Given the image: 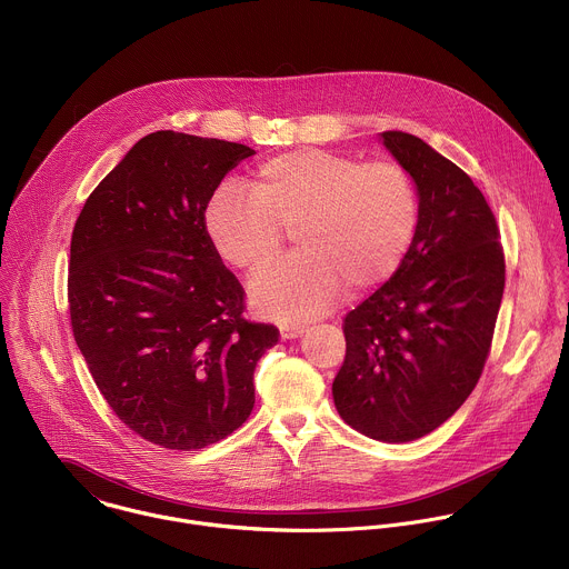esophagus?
Returning a JSON list of instances; mask_svg holds the SVG:
<instances>
[{
    "label": "esophagus",
    "mask_w": 569,
    "mask_h": 569,
    "mask_svg": "<svg viewBox=\"0 0 569 569\" xmlns=\"http://www.w3.org/2000/svg\"><path fill=\"white\" fill-rule=\"evenodd\" d=\"M306 332V328L301 326V323H286V326H281V337L283 339H299L301 335Z\"/></svg>",
    "instance_id": "esophagus-1"
}]
</instances>
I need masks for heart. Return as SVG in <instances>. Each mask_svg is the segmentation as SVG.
Segmentation results:
<instances>
[{"mask_svg":"<svg viewBox=\"0 0 569 569\" xmlns=\"http://www.w3.org/2000/svg\"><path fill=\"white\" fill-rule=\"evenodd\" d=\"M207 232L239 270L272 261L292 230L299 252L261 270L252 303L286 321H306L387 283L402 266L420 222V198L396 162H360L328 149H297L261 162L250 198L220 193Z\"/></svg>","mask_w":569,"mask_h":569,"instance_id":"b5f03b06","label":"heart"}]
</instances>
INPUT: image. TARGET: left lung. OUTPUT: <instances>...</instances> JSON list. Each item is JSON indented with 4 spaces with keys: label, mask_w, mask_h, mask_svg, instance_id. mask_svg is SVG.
Returning <instances> with one entry per match:
<instances>
[{
    "label": "left lung",
    "mask_w": 569,
    "mask_h": 569,
    "mask_svg": "<svg viewBox=\"0 0 569 569\" xmlns=\"http://www.w3.org/2000/svg\"><path fill=\"white\" fill-rule=\"evenodd\" d=\"M416 180L420 222L400 270L342 321L332 393L342 420L380 442L445 425L475 389L506 286L497 220L472 180L418 136L382 131Z\"/></svg>",
    "instance_id": "8db88e82"
}]
</instances>
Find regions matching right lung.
I'll use <instances>...</instances> for the list:
<instances>
[{"instance_id": "right-lung-1", "label": "right lung", "mask_w": 569, "mask_h": 569, "mask_svg": "<svg viewBox=\"0 0 569 569\" xmlns=\"http://www.w3.org/2000/svg\"><path fill=\"white\" fill-rule=\"evenodd\" d=\"M252 153L149 133L90 193L72 230L74 341L118 420L162 449L196 451L237 431L254 405V365L279 341L272 323L243 319L246 292L204 222L222 178Z\"/></svg>"}]
</instances>
